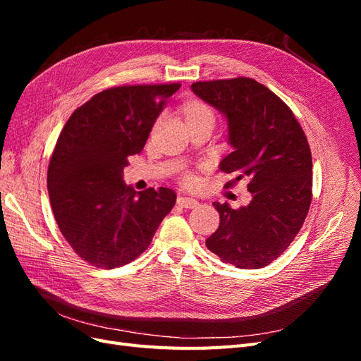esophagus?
I'll return each instance as SVG.
<instances>
[{"mask_svg":"<svg viewBox=\"0 0 361 361\" xmlns=\"http://www.w3.org/2000/svg\"><path fill=\"white\" fill-rule=\"evenodd\" d=\"M178 204L180 207H187V209H194V207L199 206V202L192 197H183V195H180V197H178Z\"/></svg>","mask_w":361,"mask_h":361,"instance_id":"34e87169","label":"esophagus"}]
</instances>
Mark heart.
<instances>
[{"label":"heart","instance_id":"obj_1","mask_svg":"<svg viewBox=\"0 0 361 361\" xmlns=\"http://www.w3.org/2000/svg\"><path fill=\"white\" fill-rule=\"evenodd\" d=\"M185 114H187V120H194V118H207V120H215V113L212 108L202 102V101H191L187 105H185ZM188 182H194L192 176H187Z\"/></svg>","mask_w":361,"mask_h":361}]
</instances>
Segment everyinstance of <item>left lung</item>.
Returning <instances> with one entry per match:
<instances>
[{
    "mask_svg": "<svg viewBox=\"0 0 361 361\" xmlns=\"http://www.w3.org/2000/svg\"><path fill=\"white\" fill-rule=\"evenodd\" d=\"M191 89L224 114L233 152L220 169L238 174L228 185L248 178L251 192V202L238 209L214 202L220 226L206 239V247L236 268H264L283 255L307 216L309 141L290 108L255 80L199 81Z\"/></svg>",
    "mask_w": 361,
    "mask_h": 361,
    "instance_id": "1",
    "label": "left lung"
}]
</instances>
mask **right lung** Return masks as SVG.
<instances>
[{"mask_svg": "<svg viewBox=\"0 0 361 361\" xmlns=\"http://www.w3.org/2000/svg\"><path fill=\"white\" fill-rule=\"evenodd\" d=\"M179 87H111L76 108L61 130L48 167L49 202L64 239L93 267L135 260L176 203L170 188L128 187L123 169Z\"/></svg>", "mask_w": 361, "mask_h": 361, "instance_id": "right-lung-1", "label": "right lung"}]
</instances>
